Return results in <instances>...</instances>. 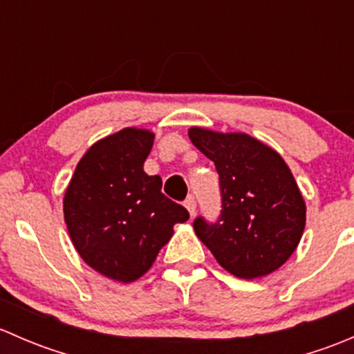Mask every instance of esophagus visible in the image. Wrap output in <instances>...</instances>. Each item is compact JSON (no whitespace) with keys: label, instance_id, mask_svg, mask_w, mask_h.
<instances>
[{"label":"esophagus","instance_id":"esophagus-1","mask_svg":"<svg viewBox=\"0 0 354 354\" xmlns=\"http://www.w3.org/2000/svg\"><path fill=\"white\" fill-rule=\"evenodd\" d=\"M185 207H187V210L190 212V216H195V210H197V202H195V198L192 197V195L185 200Z\"/></svg>","mask_w":354,"mask_h":354}]
</instances>
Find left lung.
Segmentation results:
<instances>
[{"instance_id":"8db88e82","label":"left lung","mask_w":354,"mask_h":354,"mask_svg":"<svg viewBox=\"0 0 354 354\" xmlns=\"http://www.w3.org/2000/svg\"><path fill=\"white\" fill-rule=\"evenodd\" d=\"M192 144L216 164L223 210L194 230L221 267L241 279L279 269L301 240L306 205L284 159L246 133L188 130Z\"/></svg>"}]
</instances>
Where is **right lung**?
Here are the masks:
<instances>
[{
	"mask_svg": "<svg viewBox=\"0 0 354 354\" xmlns=\"http://www.w3.org/2000/svg\"><path fill=\"white\" fill-rule=\"evenodd\" d=\"M154 133L123 128L95 142L77 164L63 198L71 243L102 276L133 283L154 263L173 236V226L190 214L160 192L144 162Z\"/></svg>",
	"mask_w": 354,
	"mask_h": 354,
	"instance_id": "1",
	"label": "right lung"
}]
</instances>
